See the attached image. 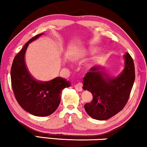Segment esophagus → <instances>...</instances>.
Instances as JSON below:
<instances>
[{
    "label": "esophagus",
    "instance_id": "1",
    "mask_svg": "<svg viewBox=\"0 0 147 147\" xmlns=\"http://www.w3.org/2000/svg\"><path fill=\"white\" fill-rule=\"evenodd\" d=\"M75 88L78 91H81L82 90V84L81 82L77 83L76 84H75Z\"/></svg>",
    "mask_w": 147,
    "mask_h": 147
}]
</instances>
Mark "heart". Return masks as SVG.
I'll use <instances>...</instances> for the list:
<instances>
[{"instance_id":"heart-1","label":"heart","mask_w":147,"mask_h":147,"mask_svg":"<svg viewBox=\"0 0 147 147\" xmlns=\"http://www.w3.org/2000/svg\"><path fill=\"white\" fill-rule=\"evenodd\" d=\"M97 51V48H94V47H91V48H89L88 50V52H89V53H95V52H96ZM78 56H75V58H77Z\"/></svg>"}]
</instances>
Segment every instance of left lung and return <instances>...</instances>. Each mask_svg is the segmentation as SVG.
Wrapping results in <instances>:
<instances>
[{
  "instance_id": "8db88e82",
  "label": "left lung",
  "mask_w": 147,
  "mask_h": 147,
  "mask_svg": "<svg viewBox=\"0 0 147 147\" xmlns=\"http://www.w3.org/2000/svg\"><path fill=\"white\" fill-rule=\"evenodd\" d=\"M125 67L117 78H110L99 65L90 68L83 78V89L93 94V100L84 109L93 119L107 120L123 109L135 80L134 61L129 53L124 55Z\"/></svg>"
}]
</instances>
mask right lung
Segmentation results:
<instances>
[{
  "label": "right lung",
  "mask_w": 147,
  "mask_h": 147,
  "mask_svg": "<svg viewBox=\"0 0 147 147\" xmlns=\"http://www.w3.org/2000/svg\"><path fill=\"white\" fill-rule=\"evenodd\" d=\"M43 33L27 42L14 58L11 69L12 88L16 100L26 112L37 117H46L57 109L62 90L70 86L69 81L57 77L48 82L37 80L28 72L24 61L28 44Z\"/></svg>",
  "instance_id": "obj_1"
}]
</instances>
